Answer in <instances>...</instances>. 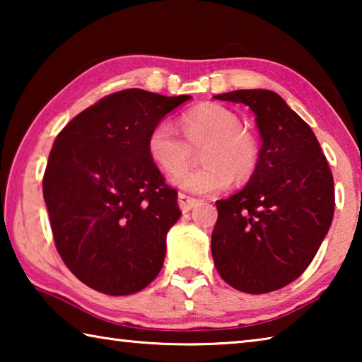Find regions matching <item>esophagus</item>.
Masks as SVG:
<instances>
[{
	"label": "esophagus",
	"instance_id": "34e87169",
	"mask_svg": "<svg viewBox=\"0 0 362 362\" xmlns=\"http://www.w3.org/2000/svg\"><path fill=\"white\" fill-rule=\"evenodd\" d=\"M196 204H198V199L189 198V196L183 194V193L179 194V207H180L182 212H189Z\"/></svg>",
	"mask_w": 362,
	"mask_h": 362
}]
</instances>
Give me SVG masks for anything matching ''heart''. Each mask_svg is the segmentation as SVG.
Masks as SVG:
<instances>
[{
  "label": "heart",
  "mask_w": 362,
  "mask_h": 362,
  "mask_svg": "<svg viewBox=\"0 0 362 362\" xmlns=\"http://www.w3.org/2000/svg\"><path fill=\"white\" fill-rule=\"evenodd\" d=\"M238 116L228 108L204 103L182 116L180 136L168 119L153 127L146 148L150 158L164 173L174 174L189 161L192 148L203 150L201 169L182 170L170 177V183L182 192L192 194H214L228 188L233 175L244 179L252 174L257 164V145L249 132L243 131Z\"/></svg>",
  "instance_id": "heart-1"
}]
</instances>
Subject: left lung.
Instances as JSON below:
<instances>
[{"instance_id":"obj_1","label":"left lung","mask_w":362,"mask_h":362,"mask_svg":"<svg viewBox=\"0 0 362 362\" xmlns=\"http://www.w3.org/2000/svg\"><path fill=\"white\" fill-rule=\"evenodd\" d=\"M216 99L252 110L262 146L246 187L216 203L214 263L238 291H278L305 272L327 235L334 177L315 132L276 93L241 89Z\"/></svg>"}]
</instances>
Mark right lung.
I'll use <instances>...</instances> for the list:
<instances>
[{
	"mask_svg": "<svg viewBox=\"0 0 362 362\" xmlns=\"http://www.w3.org/2000/svg\"><path fill=\"white\" fill-rule=\"evenodd\" d=\"M189 99L119 90L75 116L54 142L42 179L54 241L94 291L129 296L161 272L168 231L182 212L146 140Z\"/></svg>",
	"mask_w": 362,
	"mask_h": 362,
	"instance_id": "add662e5",
	"label": "right lung"
}]
</instances>
